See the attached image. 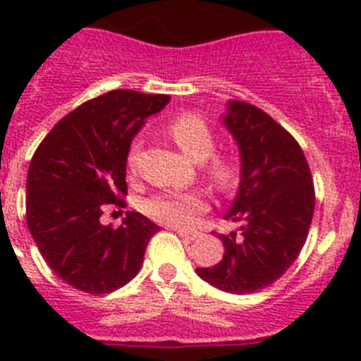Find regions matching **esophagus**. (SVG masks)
I'll use <instances>...</instances> for the list:
<instances>
[{"label": "esophagus", "instance_id": "esophagus-1", "mask_svg": "<svg viewBox=\"0 0 361 361\" xmlns=\"http://www.w3.org/2000/svg\"><path fill=\"white\" fill-rule=\"evenodd\" d=\"M175 233H177L178 237L183 238V240H186V242H191V240H195V238H197V233H188V231H183V229H175Z\"/></svg>", "mask_w": 361, "mask_h": 361}]
</instances>
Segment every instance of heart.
<instances>
[{
    "instance_id": "obj_1",
    "label": "heart",
    "mask_w": 361,
    "mask_h": 361,
    "mask_svg": "<svg viewBox=\"0 0 361 361\" xmlns=\"http://www.w3.org/2000/svg\"><path fill=\"white\" fill-rule=\"evenodd\" d=\"M168 133L175 145L186 153L193 162H204V173L219 190H229L237 183L240 166L231 153L215 152V133L202 117L195 114H183L173 119L168 126ZM141 152V141L135 139L128 152V168L135 170L137 159ZM142 209L153 220L173 228H190L195 220L208 209V202L199 191L175 193L164 191L149 197L142 204Z\"/></svg>"
}]
</instances>
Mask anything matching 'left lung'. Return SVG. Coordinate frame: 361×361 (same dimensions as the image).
I'll use <instances>...</instances> for the list:
<instances>
[{
	"label": "left lung",
	"instance_id": "left-lung-1",
	"mask_svg": "<svg viewBox=\"0 0 361 361\" xmlns=\"http://www.w3.org/2000/svg\"><path fill=\"white\" fill-rule=\"evenodd\" d=\"M240 152V186L226 220L240 237L219 235L224 257L197 275L216 289L245 295L267 288L289 269L307 240L314 186L295 137L266 111L229 101L222 117Z\"/></svg>",
	"mask_w": 361,
	"mask_h": 361
}]
</instances>
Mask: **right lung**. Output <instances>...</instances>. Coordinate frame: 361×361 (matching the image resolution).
Masks as SVG:
<instances>
[{
  "mask_svg": "<svg viewBox=\"0 0 361 361\" xmlns=\"http://www.w3.org/2000/svg\"><path fill=\"white\" fill-rule=\"evenodd\" d=\"M168 101L135 90L99 95L63 117L32 157L27 226L50 269L79 291L106 295L141 269L159 226L137 212L119 228L99 219L108 204L123 206L132 139Z\"/></svg>",
  "mask_w": 361,
  "mask_h": 361,
  "instance_id": "1",
  "label": "right lung"
}]
</instances>
